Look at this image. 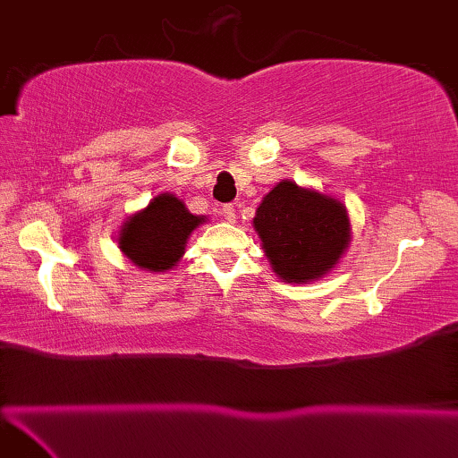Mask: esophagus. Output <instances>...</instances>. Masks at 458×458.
Masks as SVG:
<instances>
[{
  "instance_id": "esophagus-1",
  "label": "esophagus",
  "mask_w": 458,
  "mask_h": 458,
  "mask_svg": "<svg viewBox=\"0 0 458 458\" xmlns=\"http://www.w3.org/2000/svg\"><path fill=\"white\" fill-rule=\"evenodd\" d=\"M222 216L228 222H236V208L232 204H226V207H222Z\"/></svg>"
}]
</instances>
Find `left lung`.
<instances>
[{"mask_svg": "<svg viewBox=\"0 0 458 458\" xmlns=\"http://www.w3.org/2000/svg\"><path fill=\"white\" fill-rule=\"evenodd\" d=\"M346 208L325 194L281 181L271 189L254 218L276 274L307 284L335 267L348 246Z\"/></svg>", "mask_w": 458, "mask_h": 458, "instance_id": "8db88e82", "label": "left lung"}]
</instances>
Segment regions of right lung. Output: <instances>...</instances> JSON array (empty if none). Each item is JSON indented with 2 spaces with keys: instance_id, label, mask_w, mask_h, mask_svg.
Returning a JSON list of instances; mask_svg holds the SVG:
<instances>
[{
  "instance_id": "right-lung-1",
  "label": "right lung",
  "mask_w": 458,
  "mask_h": 458,
  "mask_svg": "<svg viewBox=\"0 0 458 458\" xmlns=\"http://www.w3.org/2000/svg\"><path fill=\"white\" fill-rule=\"evenodd\" d=\"M202 222L204 218L191 214L174 194H157L148 208L125 222L120 250L143 269H171L182 258L191 232Z\"/></svg>"
}]
</instances>
